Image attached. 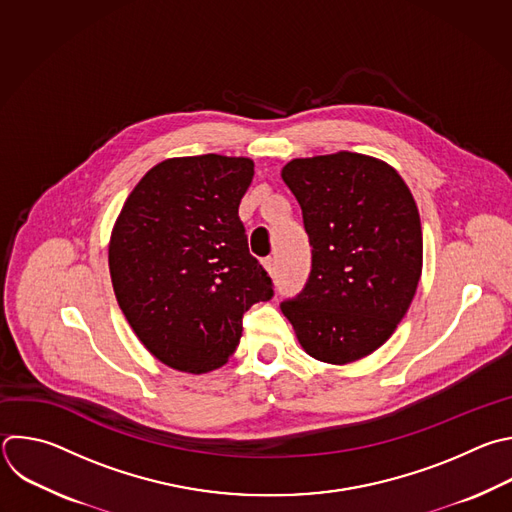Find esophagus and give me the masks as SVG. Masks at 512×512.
I'll list each match as a JSON object with an SVG mask.
<instances>
[{
  "label": "esophagus",
  "mask_w": 512,
  "mask_h": 512,
  "mask_svg": "<svg viewBox=\"0 0 512 512\" xmlns=\"http://www.w3.org/2000/svg\"><path fill=\"white\" fill-rule=\"evenodd\" d=\"M261 263H263V267H265V271H267L269 275H275V271H277V261H275L273 257H265Z\"/></svg>",
  "instance_id": "1"
}]
</instances>
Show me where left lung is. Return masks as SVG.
I'll return each instance as SVG.
<instances>
[{
    "label": "left lung",
    "instance_id": "left-lung-1",
    "mask_svg": "<svg viewBox=\"0 0 512 512\" xmlns=\"http://www.w3.org/2000/svg\"><path fill=\"white\" fill-rule=\"evenodd\" d=\"M281 179L313 247L309 279L281 311L311 358H366L394 333L422 275L414 197L390 164L348 150L293 158Z\"/></svg>",
    "mask_w": 512,
    "mask_h": 512
}]
</instances>
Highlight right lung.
I'll return each instance as SVG.
<instances>
[{
  "mask_svg": "<svg viewBox=\"0 0 512 512\" xmlns=\"http://www.w3.org/2000/svg\"><path fill=\"white\" fill-rule=\"evenodd\" d=\"M253 166L251 158L221 154L162 160L116 219L108 265L118 305L168 368L205 374L227 364L243 313L273 297L239 219Z\"/></svg>",
  "mask_w": 512,
  "mask_h": 512,
  "instance_id": "1",
  "label": "right lung"
}]
</instances>
